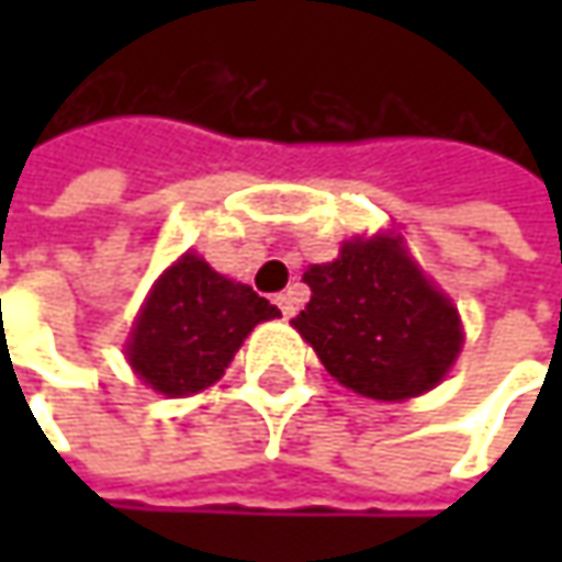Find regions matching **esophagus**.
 <instances>
[{"label":"esophagus","mask_w":562,"mask_h":562,"mask_svg":"<svg viewBox=\"0 0 562 562\" xmlns=\"http://www.w3.org/2000/svg\"><path fill=\"white\" fill-rule=\"evenodd\" d=\"M274 303H278V310H281V315H284V318H291L293 315L291 293H278V296H274Z\"/></svg>","instance_id":"34e87169"}]
</instances>
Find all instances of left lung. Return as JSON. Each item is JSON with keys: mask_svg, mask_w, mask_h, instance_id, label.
<instances>
[{"mask_svg": "<svg viewBox=\"0 0 562 562\" xmlns=\"http://www.w3.org/2000/svg\"><path fill=\"white\" fill-rule=\"evenodd\" d=\"M303 281L313 296L293 328L353 394L387 403L419 397L463 350L457 306L400 234L347 240L335 262L310 266Z\"/></svg>", "mask_w": 562, "mask_h": 562, "instance_id": "obj_1", "label": "left lung"}]
</instances>
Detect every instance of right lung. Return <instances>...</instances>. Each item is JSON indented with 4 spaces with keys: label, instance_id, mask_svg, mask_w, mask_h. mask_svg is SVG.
I'll return each mask as SVG.
<instances>
[{
    "label": "right lung",
    "instance_id": "obj_1",
    "mask_svg": "<svg viewBox=\"0 0 562 562\" xmlns=\"http://www.w3.org/2000/svg\"><path fill=\"white\" fill-rule=\"evenodd\" d=\"M278 315L266 296L184 252L153 284L124 353L143 384L187 397L225 375L244 337Z\"/></svg>",
    "mask_w": 562,
    "mask_h": 562
}]
</instances>
